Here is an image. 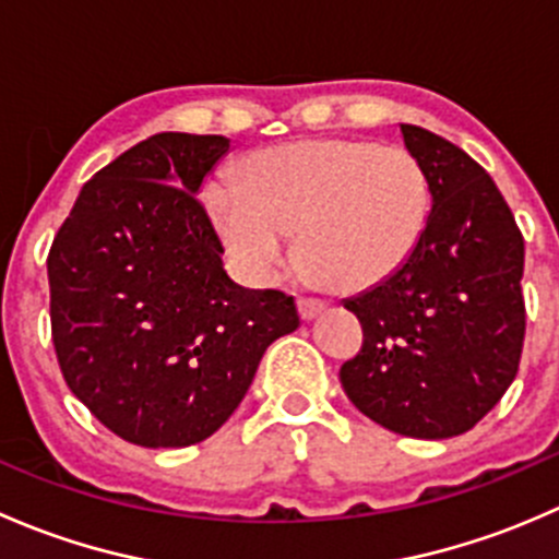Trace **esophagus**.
<instances>
[{
	"mask_svg": "<svg viewBox=\"0 0 559 559\" xmlns=\"http://www.w3.org/2000/svg\"><path fill=\"white\" fill-rule=\"evenodd\" d=\"M297 308H300L302 321H311V319H316V316H319L321 311H324V302H321V300H311V297H300V300H297Z\"/></svg>",
	"mask_w": 559,
	"mask_h": 559,
	"instance_id": "obj_1",
	"label": "esophagus"
}]
</instances>
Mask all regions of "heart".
<instances>
[{"label":"heart","mask_w":559,"mask_h":559,"mask_svg":"<svg viewBox=\"0 0 559 559\" xmlns=\"http://www.w3.org/2000/svg\"><path fill=\"white\" fill-rule=\"evenodd\" d=\"M205 211L229 257L267 284L300 259L341 292H365L397 275L430 222V178L403 145L373 140H300L259 151L243 183L205 186Z\"/></svg>","instance_id":"obj_1"}]
</instances>
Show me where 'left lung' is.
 <instances>
[{
    "label": "left lung",
    "mask_w": 559,
    "mask_h": 559,
    "mask_svg": "<svg viewBox=\"0 0 559 559\" xmlns=\"http://www.w3.org/2000/svg\"><path fill=\"white\" fill-rule=\"evenodd\" d=\"M400 134L430 178V222L397 275L343 300L365 343L341 384L376 425L443 441L484 419L516 379L524 240L478 162L414 123Z\"/></svg>",
    "instance_id": "1"
}]
</instances>
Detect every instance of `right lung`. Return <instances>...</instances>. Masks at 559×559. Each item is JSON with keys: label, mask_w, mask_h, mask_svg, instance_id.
Masks as SVG:
<instances>
[{"label": "right lung", "mask_w": 559, "mask_h": 559, "mask_svg": "<svg viewBox=\"0 0 559 559\" xmlns=\"http://www.w3.org/2000/svg\"><path fill=\"white\" fill-rule=\"evenodd\" d=\"M229 140L162 132L78 194L48 253L50 330L67 386L107 430L145 449L211 438L273 341L300 326L295 297L243 289L200 205Z\"/></svg>", "instance_id": "1"}]
</instances>
